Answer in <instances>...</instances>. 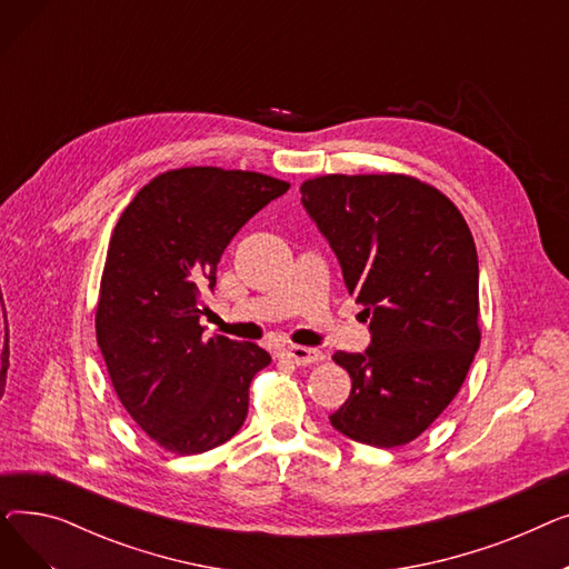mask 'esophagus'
<instances>
[{
  "label": "esophagus",
  "instance_id": "esophagus-1",
  "mask_svg": "<svg viewBox=\"0 0 569 569\" xmlns=\"http://www.w3.org/2000/svg\"><path fill=\"white\" fill-rule=\"evenodd\" d=\"M283 355L288 357L290 362H295L297 367H309L322 360V352L318 348H307V346H288L283 348Z\"/></svg>",
  "mask_w": 569,
  "mask_h": 569
}]
</instances>
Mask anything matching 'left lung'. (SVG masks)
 Wrapping results in <instances>:
<instances>
[{"mask_svg":"<svg viewBox=\"0 0 569 569\" xmlns=\"http://www.w3.org/2000/svg\"><path fill=\"white\" fill-rule=\"evenodd\" d=\"M300 191L371 332L365 352H335L352 390L330 422L357 442L406 445L452 403L480 348L470 228L408 174H325Z\"/></svg>","mask_w":569,"mask_h":569,"instance_id":"8db88e82","label":"left lung"}]
</instances>
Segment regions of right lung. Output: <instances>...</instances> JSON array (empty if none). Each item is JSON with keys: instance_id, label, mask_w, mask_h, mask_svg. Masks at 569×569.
I'll return each mask as SVG.
<instances>
[{"instance_id": "right-lung-1", "label": "right lung", "mask_w": 569, "mask_h": 569, "mask_svg": "<svg viewBox=\"0 0 569 569\" xmlns=\"http://www.w3.org/2000/svg\"><path fill=\"white\" fill-rule=\"evenodd\" d=\"M288 182L212 166L168 170L119 217L97 307V341L114 392L163 450L187 457L230 440L249 385L272 357L256 343L204 339L200 295L253 214Z\"/></svg>"}]
</instances>
